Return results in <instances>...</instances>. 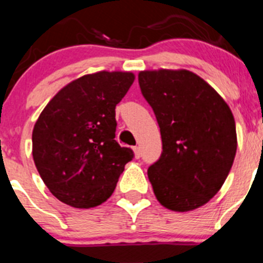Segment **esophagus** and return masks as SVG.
<instances>
[{
    "label": "esophagus",
    "instance_id": "34e87169",
    "mask_svg": "<svg viewBox=\"0 0 263 263\" xmlns=\"http://www.w3.org/2000/svg\"><path fill=\"white\" fill-rule=\"evenodd\" d=\"M134 148V154H136V158H141V155H142V152H141V147L139 146H136Z\"/></svg>",
    "mask_w": 263,
    "mask_h": 263
}]
</instances>
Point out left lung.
<instances>
[{
    "label": "left lung",
    "mask_w": 263,
    "mask_h": 263,
    "mask_svg": "<svg viewBox=\"0 0 263 263\" xmlns=\"http://www.w3.org/2000/svg\"><path fill=\"white\" fill-rule=\"evenodd\" d=\"M138 83L162 137L147 175L158 201L176 212L196 210L224 184L237 150L236 124L221 96L190 71H143Z\"/></svg>",
    "instance_id": "left-lung-1"
}]
</instances>
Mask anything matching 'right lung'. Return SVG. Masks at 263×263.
Here are the masks:
<instances>
[{"instance_id": "obj_1", "label": "right lung", "mask_w": 263, "mask_h": 263, "mask_svg": "<svg viewBox=\"0 0 263 263\" xmlns=\"http://www.w3.org/2000/svg\"><path fill=\"white\" fill-rule=\"evenodd\" d=\"M134 81L130 72H97L72 81L47 104L32 130V157L53 196L92 208L115 191L130 147L115 139L116 105Z\"/></svg>"}]
</instances>
